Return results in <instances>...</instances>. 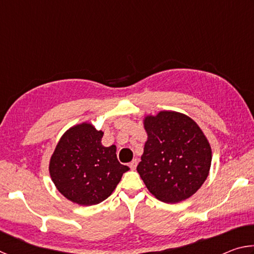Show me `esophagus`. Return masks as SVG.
<instances>
[{"mask_svg":"<svg viewBox=\"0 0 254 254\" xmlns=\"http://www.w3.org/2000/svg\"><path fill=\"white\" fill-rule=\"evenodd\" d=\"M136 166H137V160H136V159H133V160L130 163H128V167H130L132 170H134L136 168Z\"/></svg>","mask_w":254,"mask_h":254,"instance_id":"34e87169","label":"esophagus"}]
</instances>
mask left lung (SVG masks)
Masks as SVG:
<instances>
[{"label":"left lung","instance_id":"left-lung-1","mask_svg":"<svg viewBox=\"0 0 254 254\" xmlns=\"http://www.w3.org/2000/svg\"><path fill=\"white\" fill-rule=\"evenodd\" d=\"M148 141L136 167L151 194L165 203H178L198 190L207 178L212 150L194 120L178 112L147 117Z\"/></svg>","mask_w":254,"mask_h":254}]
</instances>
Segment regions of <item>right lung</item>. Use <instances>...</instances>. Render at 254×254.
<instances>
[{
  "mask_svg": "<svg viewBox=\"0 0 254 254\" xmlns=\"http://www.w3.org/2000/svg\"><path fill=\"white\" fill-rule=\"evenodd\" d=\"M102 131L83 123L69 128L50 159L51 179L58 190L72 203L91 206L109 197L127 166L117 158L115 145L103 147Z\"/></svg>",
  "mask_w": 254,
  "mask_h": 254,
  "instance_id": "right-lung-1",
  "label": "right lung"
}]
</instances>
